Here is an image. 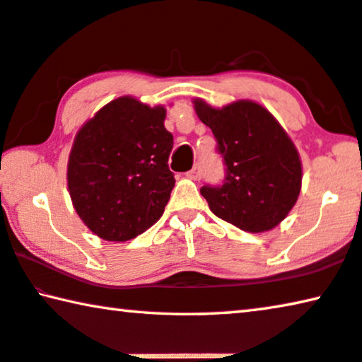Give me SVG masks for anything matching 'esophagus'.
Returning <instances> with one entry per match:
<instances>
[{"instance_id": "obj_1", "label": "esophagus", "mask_w": 362, "mask_h": 362, "mask_svg": "<svg viewBox=\"0 0 362 362\" xmlns=\"http://www.w3.org/2000/svg\"><path fill=\"white\" fill-rule=\"evenodd\" d=\"M186 176L191 177V180H194V181H199L200 177H202V168H200V165L199 163L194 165V168L191 171H187Z\"/></svg>"}]
</instances>
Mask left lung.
I'll return each mask as SVG.
<instances>
[{
	"instance_id": "left-lung-1",
	"label": "left lung",
	"mask_w": 362,
	"mask_h": 362,
	"mask_svg": "<svg viewBox=\"0 0 362 362\" xmlns=\"http://www.w3.org/2000/svg\"><path fill=\"white\" fill-rule=\"evenodd\" d=\"M196 113L212 129L225 165L221 185L200 194L218 218L262 233L290 214L301 191V160L291 139L260 105L241 100L216 110L196 100Z\"/></svg>"
}]
</instances>
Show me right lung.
I'll list each match as a JSON object with an SVG mask.
<instances>
[{
    "mask_svg": "<svg viewBox=\"0 0 362 362\" xmlns=\"http://www.w3.org/2000/svg\"><path fill=\"white\" fill-rule=\"evenodd\" d=\"M163 107L121 97L77 132L68 187L81 220L107 241H127L163 215L175 175L168 168L173 136Z\"/></svg>",
    "mask_w": 362,
    "mask_h": 362,
    "instance_id": "1",
    "label": "right lung"
}]
</instances>
